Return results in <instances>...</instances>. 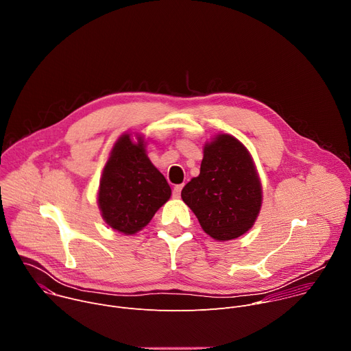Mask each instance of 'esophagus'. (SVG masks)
I'll return each mask as SVG.
<instances>
[{"label": "esophagus", "mask_w": 351, "mask_h": 351, "mask_svg": "<svg viewBox=\"0 0 351 351\" xmlns=\"http://www.w3.org/2000/svg\"><path fill=\"white\" fill-rule=\"evenodd\" d=\"M182 189H183V184H178V186L173 187V197H175V198H179V197H180Z\"/></svg>", "instance_id": "esophagus-1"}]
</instances>
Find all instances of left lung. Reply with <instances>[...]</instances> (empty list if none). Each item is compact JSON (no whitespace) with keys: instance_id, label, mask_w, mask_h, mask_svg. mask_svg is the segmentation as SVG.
I'll list each match as a JSON object with an SVG mask.
<instances>
[{"instance_id":"1","label":"left lung","mask_w":351,"mask_h":351,"mask_svg":"<svg viewBox=\"0 0 351 351\" xmlns=\"http://www.w3.org/2000/svg\"><path fill=\"white\" fill-rule=\"evenodd\" d=\"M199 175L182 190V199L203 230L218 241L240 237L253 228L261 206L263 186L245 145L221 133L204 144Z\"/></svg>"}]
</instances>
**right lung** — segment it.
Returning <instances> with one entry per match:
<instances>
[{
    "label": "right lung",
    "mask_w": 351,
    "mask_h": 351,
    "mask_svg": "<svg viewBox=\"0 0 351 351\" xmlns=\"http://www.w3.org/2000/svg\"><path fill=\"white\" fill-rule=\"evenodd\" d=\"M145 144L144 136L123 133L99 179L97 203L101 217L123 234H134L147 226L172 194L164 175L147 157Z\"/></svg>",
    "instance_id": "add662e5"
}]
</instances>
